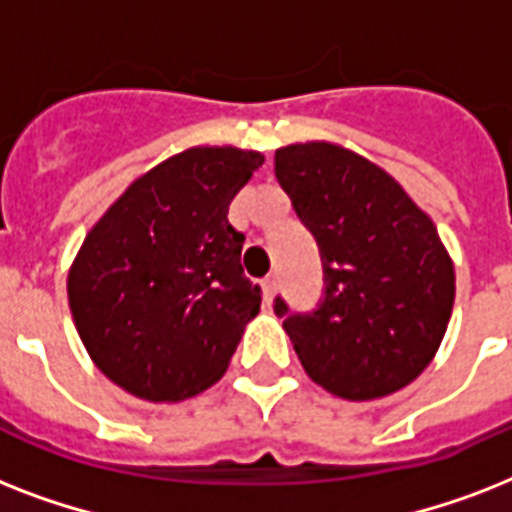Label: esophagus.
I'll list each match as a JSON object with an SVG mask.
<instances>
[{
  "mask_svg": "<svg viewBox=\"0 0 512 512\" xmlns=\"http://www.w3.org/2000/svg\"><path fill=\"white\" fill-rule=\"evenodd\" d=\"M276 289H279V276H265L263 279V292H265V300H268V303H271L273 300V295H276Z\"/></svg>",
  "mask_w": 512,
  "mask_h": 512,
  "instance_id": "34e87169",
  "label": "esophagus"
}]
</instances>
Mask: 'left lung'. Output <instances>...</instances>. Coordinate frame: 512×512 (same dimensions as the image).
<instances>
[{
	"label": "left lung",
	"instance_id": "obj_1",
	"mask_svg": "<svg viewBox=\"0 0 512 512\" xmlns=\"http://www.w3.org/2000/svg\"><path fill=\"white\" fill-rule=\"evenodd\" d=\"M276 180L324 265L313 311L273 303L300 364L348 401L396 393L436 356L452 316L454 265L436 225L388 172L332 143L279 148Z\"/></svg>",
	"mask_w": 512,
	"mask_h": 512
}]
</instances>
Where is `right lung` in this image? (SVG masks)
<instances>
[{
    "label": "right lung",
    "mask_w": 512,
    "mask_h": 512,
    "mask_svg": "<svg viewBox=\"0 0 512 512\" xmlns=\"http://www.w3.org/2000/svg\"><path fill=\"white\" fill-rule=\"evenodd\" d=\"M257 151L188 148L138 177L87 233L68 305L98 369L146 401H180L225 374L263 292L244 276L233 196Z\"/></svg>",
    "instance_id": "obj_1"
}]
</instances>
